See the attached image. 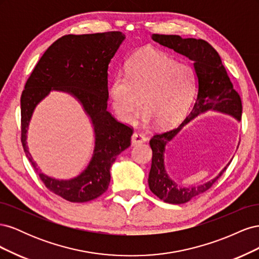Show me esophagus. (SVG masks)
<instances>
[{
  "label": "esophagus",
  "mask_w": 259,
  "mask_h": 259,
  "mask_svg": "<svg viewBox=\"0 0 259 259\" xmlns=\"http://www.w3.org/2000/svg\"><path fill=\"white\" fill-rule=\"evenodd\" d=\"M146 140H147V138L143 134H139V133H134L131 138V142H132L133 146L142 145V144L146 143Z\"/></svg>",
  "instance_id": "1"
}]
</instances>
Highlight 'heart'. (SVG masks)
<instances>
[{
	"mask_svg": "<svg viewBox=\"0 0 259 259\" xmlns=\"http://www.w3.org/2000/svg\"><path fill=\"white\" fill-rule=\"evenodd\" d=\"M195 94L193 69L179 64L155 50L133 55L125 65V74L116 73L108 86L109 103L122 122L140 119L166 128L176 124L189 109Z\"/></svg>",
	"mask_w": 259,
	"mask_h": 259,
	"instance_id": "1",
	"label": "heart"
}]
</instances>
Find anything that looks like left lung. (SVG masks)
I'll use <instances>...</instances> for the list:
<instances>
[{"instance_id": "obj_1", "label": "left lung", "mask_w": 259, "mask_h": 259, "mask_svg": "<svg viewBox=\"0 0 259 259\" xmlns=\"http://www.w3.org/2000/svg\"><path fill=\"white\" fill-rule=\"evenodd\" d=\"M151 38L160 45L190 59L193 62L195 81H197V97L192 110L185 121L177 128L156 134L150 140L153 155L148 178L149 188L156 197L164 202L170 204H183L208 190L211 185L223 175L230 162L209 182L199 186L180 187L174 179L169 177L165 168L167 144L194 117L208 111L230 115L240 122L242 114L241 98L239 94L233 90V85L227 74L221 56L206 41L192 37L183 38L174 34H152Z\"/></svg>"}]
</instances>
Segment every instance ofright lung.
<instances>
[{
  "instance_id": "1",
  "label": "right lung",
  "mask_w": 259,
  "mask_h": 259,
  "mask_svg": "<svg viewBox=\"0 0 259 259\" xmlns=\"http://www.w3.org/2000/svg\"><path fill=\"white\" fill-rule=\"evenodd\" d=\"M124 40L125 35L120 31L61 36L43 54L22 92L23 150L44 185L67 201L88 202L103 194L110 183V168L116 156L131 146L133 130L116 121L107 110L108 68ZM51 91L66 92L82 106L96 138L89 164L79 176L70 180H57L42 174L26 146L33 112Z\"/></svg>"
}]
</instances>
